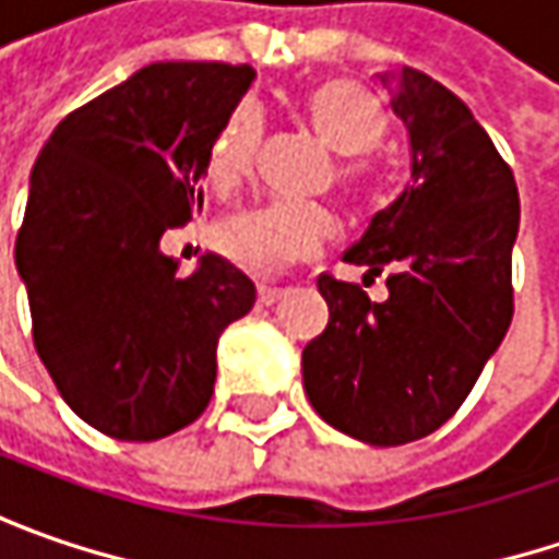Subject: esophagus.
<instances>
[{
    "mask_svg": "<svg viewBox=\"0 0 559 559\" xmlns=\"http://www.w3.org/2000/svg\"><path fill=\"white\" fill-rule=\"evenodd\" d=\"M283 295H286V289H273V286H258V301H261V305H276V301H283Z\"/></svg>",
    "mask_w": 559,
    "mask_h": 559,
    "instance_id": "obj_1",
    "label": "esophagus"
}]
</instances>
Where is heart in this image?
<instances>
[{
  "label": "heart",
  "mask_w": 559,
  "mask_h": 559,
  "mask_svg": "<svg viewBox=\"0 0 559 559\" xmlns=\"http://www.w3.org/2000/svg\"><path fill=\"white\" fill-rule=\"evenodd\" d=\"M301 108L313 133L342 158L367 155L389 130V120L379 102L348 80H326L313 86L301 102ZM258 145H261V118L251 105H242L221 123L217 136L207 145V162H204L207 183L217 192H233L254 170ZM335 180L345 192L355 195L364 186V174L355 164H342ZM333 233L335 217L326 207L264 204L226 217L214 229V246L233 267L246 270L251 276H276L292 264L313 258L317 248Z\"/></svg>",
  "instance_id": "heart-1"
}]
</instances>
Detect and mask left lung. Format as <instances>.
Instances as JSON below:
<instances>
[{"instance_id":"left-lung-1","label":"left lung","mask_w":559,"mask_h":559,"mask_svg":"<svg viewBox=\"0 0 559 559\" xmlns=\"http://www.w3.org/2000/svg\"><path fill=\"white\" fill-rule=\"evenodd\" d=\"M376 76L411 133V183L345 261L385 273L389 298L320 273L330 323L301 352V370L330 426L392 448L454 417L510 330L520 192L448 86L407 64Z\"/></svg>"}]
</instances>
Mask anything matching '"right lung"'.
Returning <instances> with one entry per match:
<instances>
[{
	"instance_id": "right-lung-1",
	"label": "right lung",
	"mask_w": 559,
	"mask_h": 559,
	"mask_svg": "<svg viewBox=\"0 0 559 559\" xmlns=\"http://www.w3.org/2000/svg\"><path fill=\"white\" fill-rule=\"evenodd\" d=\"M251 80L248 64H148L71 111L33 164L14 242L33 345L76 417L111 439L202 417L217 338L254 305L224 258L180 276L158 248L202 207L207 145Z\"/></svg>"
}]
</instances>
